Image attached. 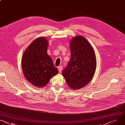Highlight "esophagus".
<instances>
[{
	"mask_svg": "<svg viewBox=\"0 0 125 125\" xmlns=\"http://www.w3.org/2000/svg\"><path fill=\"white\" fill-rule=\"evenodd\" d=\"M62 68H63V67H62V66H59L58 67V71H59V73L61 72V71L62 70Z\"/></svg>",
	"mask_w": 125,
	"mask_h": 125,
	"instance_id": "esophagus-1",
	"label": "esophagus"
}]
</instances>
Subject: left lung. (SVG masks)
I'll use <instances>...</instances> for the list:
<instances>
[{
    "mask_svg": "<svg viewBox=\"0 0 125 125\" xmlns=\"http://www.w3.org/2000/svg\"><path fill=\"white\" fill-rule=\"evenodd\" d=\"M71 59L62 71L68 86L78 90L86 86L94 77L96 61L94 48L82 35L71 39L70 43Z\"/></svg>",
    "mask_w": 125,
    "mask_h": 125,
    "instance_id": "obj_1",
    "label": "left lung"
}]
</instances>
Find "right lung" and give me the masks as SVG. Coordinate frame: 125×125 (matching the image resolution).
<instances>
[{"mask_svg":"<svg viewBox=\"0 0 125 125\" xmlns=\"http://www.w3.org/2000/svg\"><path fill=\"white\" fill-rule=\"evenodd\" d=\"M48 45L45 38H38L28 46L23 55L21 64L24 75L30 83L37 87L45 86L58 73L47 53Z\"/></svg>","mask_w":125,"mask_h":125,"instance_id":"right-lung-1","label":"right lung"}]
</instances>
